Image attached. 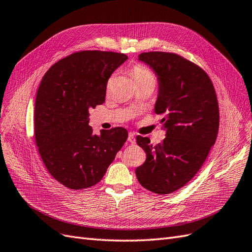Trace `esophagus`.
<instances>
[{
  "label": "esophagus",
  "mask_w": 252,
  "mask_h": 252,
  "mask_svg": "<svg viewBox=\"0 0 252 252\" xmlns=\"http://www.w3.org/2000/svg\"><path fill=\"white\" fill-rule=\"evenodd\" d=\"M128 142L131 143V144L135 143V135H134L133 132H129V134H128Z\"/></svg>",
  "instance_id": "esophagus-1"
}]
</instances>
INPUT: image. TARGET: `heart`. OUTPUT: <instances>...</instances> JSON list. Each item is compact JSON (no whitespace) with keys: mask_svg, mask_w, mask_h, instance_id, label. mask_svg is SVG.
Returning <instances> with one entry per match:
<instances>
[{"mask_svg":"<svg viewBox=\"0 0 252 252\" xmlns=\"http://www.w3.org/2000/svg\"><path fill=\"white\" fill-rule=\"evenodd\" d=\"M132 77L135 81V83H151V84H156V77L155 74L152 73L150 70H148L147 68H145L141 65H136L132 68L131 70Z\"/></svg>","mask_w":252,"mask_h":252,"instance_id":"obj_1","label":"heart"}]
</instances>
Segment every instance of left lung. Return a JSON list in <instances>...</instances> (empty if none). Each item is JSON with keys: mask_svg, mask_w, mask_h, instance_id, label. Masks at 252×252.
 <instances>
[{"mask_svg": "<svg viewBox=\"0 0 252 252\" xmlns=\"http://www.w3.org/2000/svg\"><path fill=\"white\" fill-rule=\"evenodd\" d=\"M139 60L158 77L155 112L163 117L159 123L166 138L152 146L148 138L136 136L146 161L135 174L149 191L168 194L194 177L215 145L220 124L218 98L208 74L179 55L143 52Z\"/></svg>", "mask_w": 252, "mask_h": 252, "instance_id": "8db88e82", "label": "left lung"}]
</instances>
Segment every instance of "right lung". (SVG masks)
I'll return each mask as SVG.
<instances>
[{"label":"right lung","mask_w":252,"mask_h":252,"mask_svg":"<svg viewBox=\"0 0 252 252\" xmlns=\"http://www.w3.org/2000/svg\"><path fill=\"white\" fill-rule=\"evenodd\" d=\"M123 53L87 50L60 60L45 73L34 106V134L48 172L69 189L100 182L128 138L123 127L93 133L89 110L105 102L111 73Z\"/></svg>","instance_id":"right-lung-1"}]
</instances>
